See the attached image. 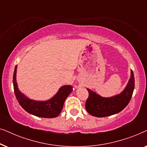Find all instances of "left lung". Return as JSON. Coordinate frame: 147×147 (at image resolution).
Returning <instances> with one entry per match:
<instances>
[{"mask_svg": "<svg viewBox=\"0 0 147 147\" xmlns=\"http://www.w3.org/2000/svg\"><path fill=\"white\" fill-rule=\"evenodd\" d=\"M134 89V77L132 70L128 83L122 92L110 98H103L88 89L89 96L86 102V110L96 117H105L122 111L131 99Z\"/></svg>", "mask_w": 147, "mask_h": 147, "instance_id": "left-lung-1", "label": "left lung"}]
</instances>
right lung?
Wrapping results in <instances>:
<instances>
[{
	"mask_svg": "<svg viewBox=\"0 0 147 147\" xmlns=\"http://www.w3.org/2000/svg\"><path fill=\"white\" fill-rule=\"evenodd\" d=\"M17 67V66L16 65L13 74V87L15 96L21 107L29 114L38 117L47 118L57 117L63 109L65 99L73 90L72 86H62L53 98L47 101H35L30 100L22 94L18 88L16 80Z\"/></svg>",
	"mask_w": 147,
	"mask_h": 147,
	"instance_id": "add662e5",
	"label": "right lung"
}]
</instances>
